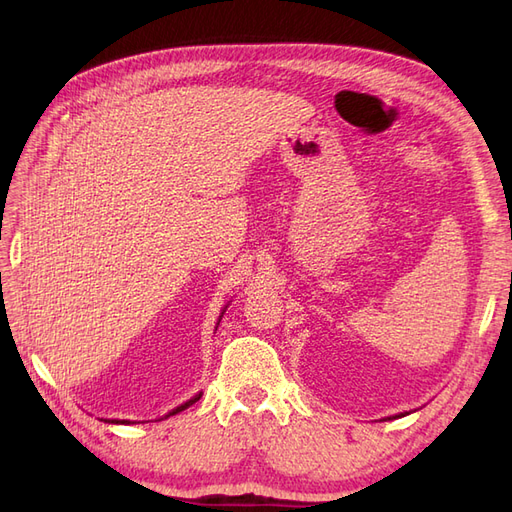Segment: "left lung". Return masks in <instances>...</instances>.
<instances>
[{"mask_svg": "<svg viewBox=\"0 0 512 512\" xmlns=\"http://www.w3.org/2000/svg\"><path fill=\"white\" fill-rule=\"evenodd\" d=\"M397 416H406V414H397ZM397 416H393V418H397ZM389 421H391V418H389Z\"/></svg>", "mask_w": 512, "mask_h": 512, "instance_id": "1", "label": "left lung"}]
</instances>
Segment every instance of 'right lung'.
<instances>
[{"mask_svg":"<svg viewBox=\"0 0 512 512\" xmlns=\"http://www.w3.org/2000/svg\"><path fill=\"white\" fill-rule=\"evenodd\" d=\"M222 314H224V312H222ZM220 320H222V316H220ZM218 324H220V322H218ZM200 397H203V393H198V395H194L192 399H188V401H185V404L177 406L175 410H170V412H168V414H166L164 418H168V416H173V414H179V412H181V410H185V408H190L192 404H196V401H198ZM108 423H126V425H130V421H117V418H113V421H108Z\"/></svg>","mask_w":512,"mask_h":512,"instance_id":"obj_1","label":"right lung"}]
</instances>
